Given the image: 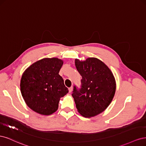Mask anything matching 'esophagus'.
Returning <instances> with one entry per match:
<instances>
[{
    "instance_id": "34e87169",
    "label": "esophagus",
    "mask_w": 146,
    "mask_h": 146,
    "mask_svg": "<svg viewBox=\"0 0 146 146\" xmlns=\"http://www.w3.org/2000/svg\"><path fill=\"white\" fill-rule=\"evenodd\" d=\"M72 90H73V88H72V87H70V88H69V93H70V92H72Z\"/></svg>"
}]
</instances>
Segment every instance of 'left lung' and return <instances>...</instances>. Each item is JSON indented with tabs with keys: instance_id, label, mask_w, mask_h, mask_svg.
I'll use <instances>...</instances> for the list:
<instances>
[{
	"instance_id": "1",
	"label": "left lung",
	"mask_w": 146,
	"mask_h": 146,
	"mask_svg": "<svg viewBox=\"0 0 146 146\" xmlns=\"http://www.w3.org/2000/svg\"><path fill=\"white\" fill-rule=\"evenodd\" d=\"M75 64L82 77L81 89L74 86L72 94L77 111L85 117H94L111 104L116 92L115 78L108 66L94 57L76 59Z\"/></svg>"
}]
</instances>
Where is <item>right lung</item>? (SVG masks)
I'll return each instance as SVG.
<instances>
[{
  "label": "right lung",
  "mask_w": 146,
  "mask_h": 146,
  "mask_svg": "<svg viewBox=\"0 0 146 146\" xmlns=\"http://www.w3.org/2000/svg\"><path fill=\"white\" fill-rule=\"evenodd\" d=\"M63 61L45 58L30 65L23 74L20 83L23 98L28 107L42 115L48 116L58 108L60 100L68 92L59 75Z\"/></svg>",
  "instance_id": "right-lung-1"
}]
</instances>
